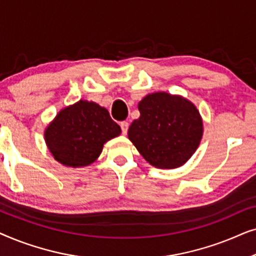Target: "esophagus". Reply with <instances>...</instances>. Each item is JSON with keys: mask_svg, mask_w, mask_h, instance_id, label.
<instances>
[{"mask_svg": "<svg viewBox=\"0 0 256 256\" xmlns=\"http://www.w3.org/2000/svg\"><path fill=\"white\" fill-rule=\"evenodd\" d=\"M120 127H121L122 134H124V135L127 134V132H128V127H129V124H128V122H126V121H122L121 124H120Z\"/></svg>", "mask_w": 256, "mask_h": 256, "instance_id": "1", "label": "esophagus"}]
</instances>
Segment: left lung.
Listing matches in <instances>:
<instances>
[{
  "instance_id": "8db88e82",
  "label": "left lung",
  "mask_w": 256,
  "mask_h": 256,
  "mask_svg": "<svg viewBox=\"0 0 256 256\" xmlns=\"http://www.w3.org/2000/svg\"><path fill=\"white\" fill-rule=\"evenodd\" d=\"M140 118L128 129V138L146 162L160 169L182 166L197 150L202 120L197 107L180 96L148 94L138 102Z\"/></svg>"
}]
</instances>
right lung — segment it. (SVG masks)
Returning <instances> with one entry per match:
<instances>
[{"label":"right lung","mask_w":256,"mask_h":256,"mask_svg":"<svg viewBox=\"0 0 256 256\" xmlns=\"http://www.w3.org/2000/svg\"><path fill=\"white\" fill-rule=\"evenodd\" d=\"M121 134V128L106 108L80 100L65 107L45 129V142L56 160L66 166L92 164L104 144Z\"/></svg>","instance_id":"add662e5"}]
</instances>
